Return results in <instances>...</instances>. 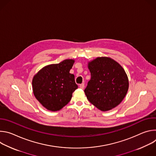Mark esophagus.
<instances>
[{"mask_svg": "<svg viewBox=\"0 0 156 156\" xmlns=\"http://www.w3.org/2000/svg\"><path fill=\"white\" fill-rule=\"evenodd\" d=\"M80 87L81 89H83L84 87V83H82V84H80Z\"/></svg>", "mask_w": 156, "mask_h": 156, "instance_id": "esophagus-1", "label": "esophagus"}]
</instances>
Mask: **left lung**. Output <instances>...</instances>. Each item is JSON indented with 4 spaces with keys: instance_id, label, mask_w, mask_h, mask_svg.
<instances>
[{
    "instance_id": "1",
    "label": "left lung",
    "mask_w": 156,
    "mask_h": 156,
    "mask_svg": "<svg viewBox=\"0 0 156 156\" xmlns=\"http://www.w3.org/2000/svg\"><path fill=\"white\" fill-rule=\"evenodd\" d=\"M91 80L84 90L87 99L101 111H108L119 105L129 87L127 75L115 60L107 57L89 62Z\"/></svg>"
}]
</instances>
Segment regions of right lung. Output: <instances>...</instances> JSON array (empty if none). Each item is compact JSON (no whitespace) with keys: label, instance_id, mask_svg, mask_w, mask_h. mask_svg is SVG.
Masks as SVG:
<instances>
[{"label":"right lung","instance_id":"1","mask_svg":"<svg viewBox=\"0 0 156 156\" xmlns=\"http://www.w3.org/2000/svg\"><path fill=\"white\" fill-rule=\"evenodd\" d=\"M75 60L66 59L41 69L33 77V91L36 99L46 109L55 112L71 100L78 88L75 76L70 73Z\"/></svg>","mask_w":156,"mask_h":156}]
</instances>
